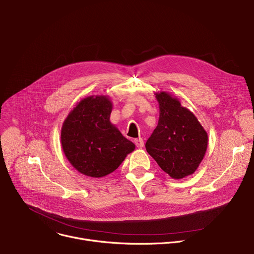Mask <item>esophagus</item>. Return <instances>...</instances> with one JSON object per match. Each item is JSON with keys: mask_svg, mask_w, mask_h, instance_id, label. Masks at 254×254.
<instances>
[{"mask_svg": "<svg viewBox=\"0 0 254 254\" xmlns=\"http://www.w3.org/2000/svg\"><path fill=\"white\" fill-rule=\"evenodd\" d=\"M134 143L136 144V147L141 149L143 147V139L141 137H138V138H135L134 139Z\"/></svg>", "mask_w": 254, "mask_h": 254, "instance_id": "esophagus-1", "label": "esophagus"}]
</instances>
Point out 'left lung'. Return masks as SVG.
Masks as SVG:
<instances>
[{"instance_id": "8db88e82", "label": "left lung", "mask_w": 254, "mask_h": 254, "mask_svg": "<svg viewBox=\"0 0 254 254\" xmlns=\"http://www.w3.org/2000/svg\"><path fill=\"white\" fill-rule=\"evenodd\" d=\"M160 117L146 142L147 152L175 180L195 173L205 157L208 134L195 115L166 91L155 92Z\"/></svg>"}]
</instances>
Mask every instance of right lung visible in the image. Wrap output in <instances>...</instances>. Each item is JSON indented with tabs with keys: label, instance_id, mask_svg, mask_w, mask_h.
Instances as JSON below:
<instances>
[{
	"label": "right lung",
	"instance_id": "obj_1",
	"mask_svg": "<svg viewBox=\"0 0 254 254\" xmlns=\"http://www.w3.org/2000/svg\"><path fill=\"white\" fill-rule=\"evenodd\" d=\"M113 101L107 95H90L73 107L61 127L66 159L80 174L102 178L116 171L135 144L111 123Z\"/></svg>",
	"mask_w": 254,
	"mask_h": 254
}]
</instances>
